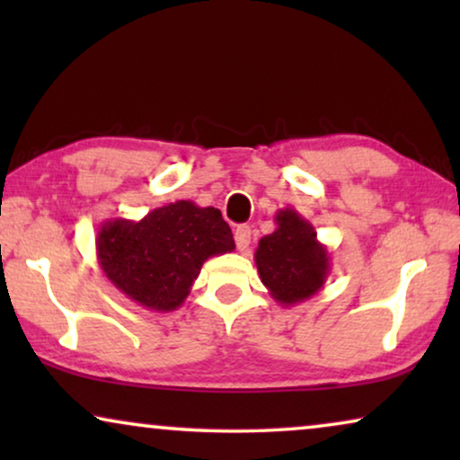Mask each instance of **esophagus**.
<instances>
[{
  "mask_svg": "<svg viewBox=\"0 0 460 460\" xmlns=\"http://www.w3.org/2000/svg\"><path fill=\"white\" fill-rule=\"evenodd\" d=\"M234 241H236V247L241 251L249 247V243H251V228H249V226H238V228L234 230Z\"/></svg>",
  "mask_w": 460,
  "mask_h": 460,
  "instance_id": "1",
  "label": "esophagus"
}]
</instances>
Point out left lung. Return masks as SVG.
I'll return each instance as SVG.
<instances>
[{"instance_id":"left-lung-1","label":"left lung","mask_w":460,"mask_h":460,"mask_svg":"<svg viewBox=\"0 0 460 460\" xmlns=\"http://www.w3.org/2000/svg\"><path fill=\"white\" fill-rule=\"evenodd\" d=\"M274 222L276 230L257 244L255 266L276 304L297 305L324 287L331 255L314 226L291 207L276 213Z\"/></svg>"}]
</instances>
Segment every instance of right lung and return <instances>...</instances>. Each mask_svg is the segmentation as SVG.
Returning a JSON list of instances; mask_svg holds the SVG:
<instances>
[{
  "mask_svg": "<svg viewBox=\"0 0 460 460\" xmlns=\"http://www.w3.org/2000/svg\"><path fill=\"white\" fill-rule=\"evenodd\" d=\"M232 251L234 238L219 209L192 200L156 207L137 222L106 219L96 236V257L106 279L153 312L178 310L203 263Z\"/></svg>",
  "mask_w": 460,
  "mask_h": 460,
  "instance_id": "right-lung-1",
  "label": "right lung"
}]
</instances>
